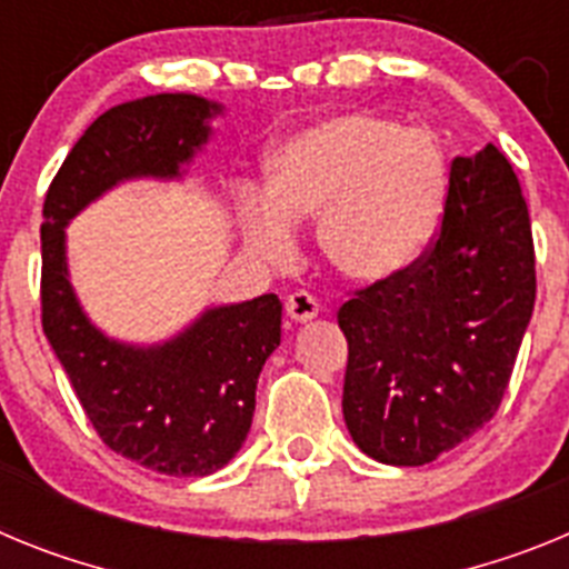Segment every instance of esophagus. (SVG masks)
Returning a JSON list of instances; mask_svg holds the SVG:
<instances>
[{"label":"esophagus","instance_id":"esophagus-1","mask_svg":"<svg viewBox=\"0 0 569 569\" xmlns=\"http://www.w3.org/2000/svg\"><path fill=\"white\" fill-rule=\"evenodd\" d=\"M318 312H320L318 300H315L309 291H295V295L286 298V315H289L295 323H306V320L318 318Z\"/></svg>","mask_w":569,"mask_h":569}]
</instances>
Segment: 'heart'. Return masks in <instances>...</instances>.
Instances as JSON below:
<instances>
[{"mask_svg": "<svg viewBox=\"0 0 569 569\" xmlns=\"http://www.w3.org/2000/svg\"><path fill=\"white\" fill-rule=\"evenodd\" d=\"M447 200V157L427 128L346 111L300 128L263 160V197L240 194L249 254L271 266L295 254V226L315 217V243L338 274L383 283L432 243Z\"/></svg>", "mask_w": 569, "mask_h": 569, "instance_id": "b5f03b06", "label": "heart"}]
</instances>
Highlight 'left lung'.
Segmentation results:
<instances>
[{"label":"left lung","mask_w":569,"mask_h":569,"mask_svg":"<svg viewBox=\"0 0 569 569\" xmlns=\"http://www.w3.org/2000/svg\"><path fill=\"white\" fill-rule=\"evenodd\" d=\"M536 306L530 211L496 146L449 166L441 231L401 274L338 312L346 429L360 452L421 467L490 421Z\"/></svg>","instance_id":"1"}]
</instances>
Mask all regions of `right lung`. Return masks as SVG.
Here are the masks:
<instances>
[{
  "mask_svg": "<svg viewBox=\"0 0 569 569\" xmlns=\"http://www.w3.org/2000/svg\"><path fill=\"white\" fill-rule=\"evenodd\" d=\"M223 106L197 93L122 102L88 126L42 209V329L88 421L117 456L202 478L243 447L266 358L280 346L278 295L206 309L177 338L134 346L102 335L68 280L66 226L122 180H177Z\"/></svg>",
  "mask_w": 569,
  "mask_h": 569,
  "instance_id": "obj_1",
  "label": "right lung"
}]
</instances>
